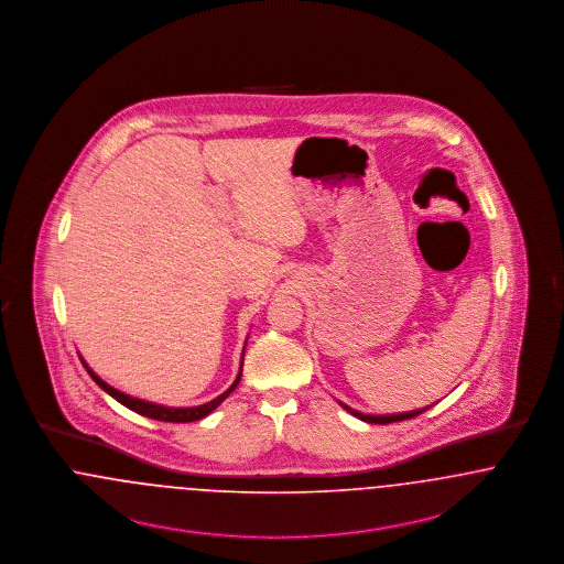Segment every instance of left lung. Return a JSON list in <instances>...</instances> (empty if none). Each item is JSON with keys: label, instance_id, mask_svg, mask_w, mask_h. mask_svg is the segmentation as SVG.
I'll list each match as a JSON object with an SVG mask.
<instances>
[{"label": "left lung", "instance_id": "obj_1", "mask_svg": "<svg viewBox=\"0 0 564 564\" xmlns=\"http://www.w3.org/2000/svg\"><path fill=\"white\" fill-rule=\"evenodd\" d=\"M341 406H344L347 413H351V415L358 416V419H362V421H367V423H379V425L395 423V421H404V419H413V416L421 415L423 411H427V409H419V411H411V413H398V415H365V413H358V411L349 409V406L344 404V402H341Z\"/></svg>", "mask_w": 564, "mask_h": 564}]
</instances>
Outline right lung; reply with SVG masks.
I'll return each instance as SVG.
<instances>
[{"instance_id":"1","label":"right lung","mask_w":564,"mask_h":564,"mask_svg":"<svg viewBox=\"0 0 564 564\" xmlns=\"http://www.w3.org/2000/svg\"><path fill=\"white\" fill-rule=\"evenodd\" d=\"M242 360H245V351H242ZM82 365L88 370V375L95 379V383H97L98 388L105 390L111 398H116L126 409H130V411H134V413H139V415L151 416V419H158V421H169V423H189V421H197V419H202V416L210 415V413L219 406L220 402L238 388L240 377H242V367H240V372H238L236 381L231 383V388H229L227 392L217 395L215 400H210V402H206V404H199V406H192V409H172V406H162V404H155V402H145V400H139V398H132V395H128V393L120 392V390L111 388L109 383H105V381L98 377L97 372L88 367L84 360H82Z\"/></svg>"}]
</instances>
